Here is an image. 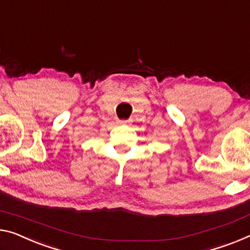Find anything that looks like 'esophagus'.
<instances>
[{
  "label": "esophagus",
  "instance_id": "1",
  "mask_svg": "<svg viewBox=\"0 0 250 250\" xmlns=\"http://www.w3.org/2000/svg\"><path fill=\"white\" fill-rule=\"evenodd\" d=\"M117 124L118 125H129L130 124V122L129 121H126V120H122V121H118L117 122Z\"/></svg>",
  "mask_w": 250,
  "mask_h": 250
}]
</instances>
